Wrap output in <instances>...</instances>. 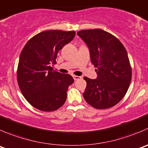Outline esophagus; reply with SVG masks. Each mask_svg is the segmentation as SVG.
Listing matches in <instances>:
<instances>
[{
    "label": "esophagus",
    "instance_id": "1",
    "mask_svg": "<svg viewBox=\"0 0 148 148\" xmlns=\"http://www.w3.org/2000/svg\"><path fill=\"white\" fill-rule=\"evenodd\" d=\"M73 78H74V80H79L82 78L81 77L79 76H76V75H73Z\"/></svg>",
    "mask_w": 148,
    "mask_h": 148
}]
</instances>
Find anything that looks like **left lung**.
<instances>
[{"label": "left lung", "instance_id": "8db88e82", "mask_svg": "<svg viewBox=\"0 0 148 148\" xmlns=\"http://www.w3.org/2000/svg\"><path fill=\"white\" fill-rule=\"evenodd\" d=\"M78 36L90 49L92 64L97 77L87 82L83 97L97 109L116 105L124 97L132 80V67L127 52L118 38L100 29L81 30Z\"/></svg>", "mask_w": 148, "mask_h": 148}]
</instances>
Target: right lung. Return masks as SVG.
Segmentation results:
<instances>
[{
  "label": "right lung",
  "instance_id": "add662e5",
  "mask_svg": "<svg viewBox=\"0 0 148 148\" xmlns=\"http://www.w3.org/2000/svg\"><path fill=\"white\" fill-rule=\"evenodd\" d=\"M74 31L48 30L29 40L20 54L17 82L21 93L35 108L53 111L66 102L67 90L74 79L54 71L57 54L71 42Z\"/></svg>",
  "mask_w": 148,
  "mask_h": 148
}]
</instances>
